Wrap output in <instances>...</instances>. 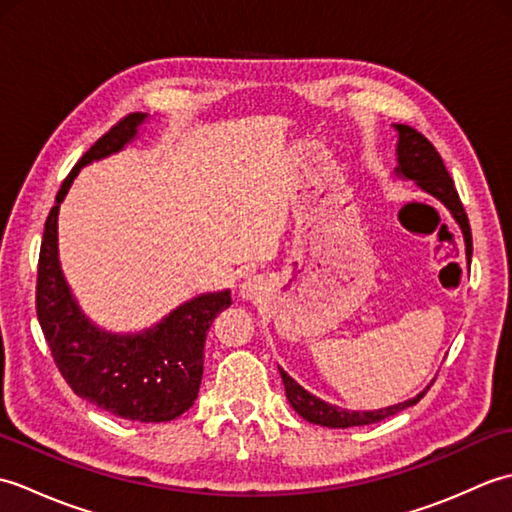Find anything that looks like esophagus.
<instances>
[{"label":"esophagus","mask_w":512,"mask_h":512,"mask_svg":"<svg viewBox=\"0 0 512 512\" xmlns=\"http://www.w3.org/2000/svg\"><path fill=\"white\" fill-rule=\"evenodd\" d=\"M246 295H250V288H246Z\"/></svg>","instance_id":"esophagus-1"}]
</instances>
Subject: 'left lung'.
Masks as SVG:
<instances>
[{
	"mask_svg": "<svg viewBox=\"0 0 512 512\" xmlns=\"http://www.w3.org/2000/svg\"><path fill=\"white\" fill-rule=\"evenodd\" d=\"M396 129H398V173L409 180H416L418 187H422L431 195H436V198L447 206L451 215L455 217V222H458L462 228L464 242H466V257H469L471 262L473 237H471L469 217H466L460 195L453 187V178L449 176L447 167H444L438 149L409 125H396ZM279 374H281V380H284L286 398L292 405V409H295L299 416L306 418L308 422L321 424V427H330V429H347V427H361V424L380 422L389 416H394V413L402 409L416 405V402L427 394V389H424L416 398L400 402V405H394V407L378 409V411H347L341 407L328 405V402L312 396L310 391L297 385V380H292L281 367H279Z\"/></svg>",
	"mask_w": 512,
	"mask_h": 512,
	"instance_id": "1",
	"label": "left lung"
}]
</instances>
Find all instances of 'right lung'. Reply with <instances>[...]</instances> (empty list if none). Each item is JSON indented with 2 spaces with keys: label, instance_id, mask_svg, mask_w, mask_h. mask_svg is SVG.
<instances>
[{
  "label": "right lung",
  "instance_id": "right-lung-1",
  "mask_svg": "<svg viewBox=\"0 0 512 512\" xmlns=\"http://www.w3.org/2000/svg\"><path fill=\"white\" fill-rule=\"evenodd\" d=\"M145 114H127L76 162L48 213L37 268V319L65 383L112 416L134 422H169L198 398L204 341L231 292L200 295L143 334H110L83 317L65 284L57 253L59 204L81 167L123 149Z\"/></svg>",
  "mask_w": 512,
  "mask_h": 512
}]
</instances>
